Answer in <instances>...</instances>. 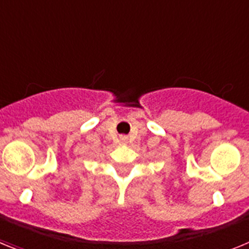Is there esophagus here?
I'll return each mask as SVG.
<instances>
[{"mask_svg": "<svg viewBox=\"0 0 249 249\" xmlns=\"http://www.w3.org/2000/svg\"><path fill=\"white\" fill-rule=\"evenodd\" d=\"M122 140H123V141H126V138H122Z\"/></svg>", "mask_w": 249, "mask_h": 249, "instance_id": "1", "label": "esophagus"}]
</instances>
